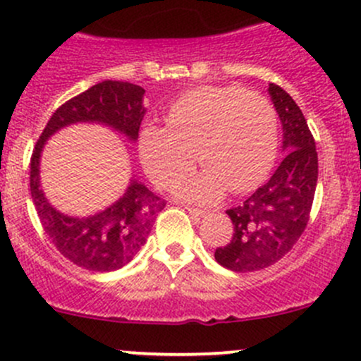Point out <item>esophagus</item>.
Returning <instances> with one entry per match:
<instances>
[{"mask_svg": "<svg viewBox=\"0 0 361 361\" xmlns=\"http://www.w3.org/2000/svg\"><path fill=\"white\" fill-rule=\"evenodd\" d=\"M188 212L191 213L192 216H197V219H201V216L207 215V212H204V210H197V208H188Z\"/></svg>", "mask_w": 361, "mask_h": 361, "instance_id": "esophagus-1", "label": "esophagus"}]
</instances>
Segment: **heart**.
Returning <instances> with one entry per match:
<instances>
[{"label":"heart","mask_w":361,"mask_h":361,"mask_svg":"<svg viewBox=\"0 0 361 361\" xmlns=\"http://www.w3.org/2000/svg\"><path fill=\"white\" fill-rule=\"evenodd\" d=\"M165 126L142 127L139 157L160 188L184 179L197 160L204 172L176 188L177 196L192 203H213L227 189L234 195L251 191L269 176L277 154L274 106L241 87L188 91L169 106Z\"/></svg>","instance_id":"obj_1"}]
</instances>
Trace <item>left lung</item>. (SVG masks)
<instances>
[{"mask_svg":"<svg viewBox=\"0 0 361 361\" xmlns=\"http://www.w3.org/2000/svg\"><path fill=\"white\" fill-rule=\"evenodd\" d=\"M269 94L282 123L284 158L267 184L227 210L234 234L216 247L215 259L232 272L267 269L293 250L308 224L319 179L315 141L300 106L281 86L269 84Z\"/></svg>","mask_w":361,"mask_h":361,"instance_id":"obj_1","label":"left lung"}]
</instances>
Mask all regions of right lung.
<instances>
[{"label":"right lung","instance_id":"obj_1","mask_svg":"<svg viewBox=\"0 0 361 361\" xmlns=\"http://www.w3.org/2000/svg\"><path fill=\"white\" fill-rule=\"evenodd\" d=\"M142 98L141 86L120 80L89 87L53 114L30 158V196L42 228L65 258L92 272L126 267L145 246L165 201L133 179L126 192L104 210L87 216L65 215L49 203L41 188V153L53 134L73 123H102L135 142L146 114Z\"/></svg>","mask_w":361,"mask_h":361}]
</instances>
